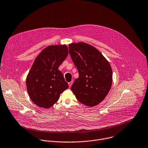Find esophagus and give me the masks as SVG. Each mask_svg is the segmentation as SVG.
I'll return each instance as SVG.
<instances>
[{
	"label": "esophagus",
	"instance_id": "obj_1",
	"mask_svg": "<svg viewBox=\"0 0 148 148\" xmlns=\"http://www.w3.org/2000/svg\"><path fill=\"white\" fill-rule=\"evenodd\" d=\"M73 83V81H71V82H69V88H70V87L71 86V85H72Z\"/></svg>",
	"mask_w": 148,
	"mask_h": 148
}]
</instances>
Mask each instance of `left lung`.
Wrapping results in <instances>:
<instances>
[{"label": "left lung", "mask_w": 148, "mask_h": 148, "mask_svg": "<svg viewBox=\"0 0 148 148\" xmlns=\"http://www.w3.org/2000/svg\"><path fill=\"white\" fill-rule=\"evenodd\" d=\"M69 47L79 73L71 90L82 104L89 107L98 105L105 99L112 85V71L109 62L88 44L72 43Z\"/></svg>", "instance_id": "1"}]
</instances>
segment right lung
<instances>
[{"label":"right lung","mask_w":148,"mask_h":148,"mask_svg":"<svg viewBox=\"0 0 148 148\" xmlns=\"http://www.w3.org/2000/svg\"><path fill=\"white\" fill-rule=\"evenodd\" d=\"M69 53L66 45H50L36 58L26 78V87L32 101L40 107L48 108L69 88L58 70Z\"/></svg>","instance_id":"add662e5"}]
</instances>
